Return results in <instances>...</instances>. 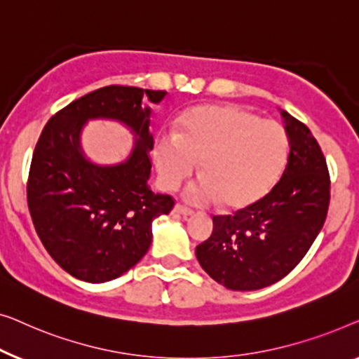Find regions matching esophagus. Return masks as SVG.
I'll use <instances>...</instances> for the list:
<instances>
[{"label":"esophagus","mask_w":359,"mask_h":359,"mask_svg":"<svg viewBox=\"0 0 359 359\" xmlns=\"http://www.w3.org/2000/svg\"><path fill=\"white\" fill-rule=\"evenodd\" d=\"M174 211H175V213L182 215V216H185V218H187V216L194 215V211H191L190 208H187V206H184V205H175L174 206Z\"/></svg>","instance_id":"1"}]
</instances>
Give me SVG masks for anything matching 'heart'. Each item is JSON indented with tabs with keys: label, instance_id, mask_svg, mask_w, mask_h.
Instances as JSON below:
<instances>
[{
	"label": "heart",
	"instance_id": "1",
	"mask_svg": "<svg viewBox=\"0 0 359 359\" xmlns=\"http://www.w3.org/2000/svg\"><path fill=\"white\" fill-rule=\"evenodd\" d=\"M286 154V131L275 120L232 105H203L185 115L180 131L161 133L154 163L164 189L175 190L201 159L205 174L187 187L184 198L244 208L275 185Z\"/></svg>",
	"mask_w": 359,
	"mask_h": 359
}]
</instances>
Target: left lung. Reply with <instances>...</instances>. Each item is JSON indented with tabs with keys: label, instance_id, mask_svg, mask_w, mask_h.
Masks as SVG:
<instances>
[{
	"label": "left lung",
	"instance_id": "left-lung-1",
	"mask_svg": "<svg viewBox=\"0 0 359 359\" xmlns=\"http://www.w3.org/2000/svg\"><path fill=\"white\" fill-rule=\"evenodd\" d=\"M290 141L281 179L264 198L228 216H213V232L196 247L201 269L232 291L270 286L290 273L325 223L330 177L311 130L281 110Z\"/></svg>",
	"mask_w": 359,
	"mask_h": 359
}]
</instances>
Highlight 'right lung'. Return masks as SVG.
Returning a JSON list of instances; mask_svg holds the SVG:
<instances>
[{
  "label": "right lung",
  "mask_w": 359,
  "mask_h": 359,
  "mask_svg": "<svg viewBox=\"0 0 359 359\" xmlns=\"http://www.w3.org/2000/svg\"><path fill=\"white\" fill-rule=\"evenodd\" d=\"M165 90L105 86L83 95L48 120L34 149L27 205L34 228L50 257L74 278L105 283L143 259L151 224L170 213L174 200L154 194L149 151L151 109ZM115 119L135 143L123 163L102 166L85 158L80 133L89 119Z\"/></svg>",
  "instance_id": "add662e5"
}]
</instances>
